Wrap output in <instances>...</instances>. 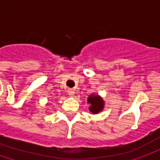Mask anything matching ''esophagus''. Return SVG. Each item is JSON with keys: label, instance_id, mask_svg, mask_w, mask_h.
<instances>
[{"label": "esophagus", "instance_id": "esophagus-1", "mask_svg": "<svg viewBox=\"0 0 160 160\" xmlns=\"http://www.w3.org/2000/svg\"><path fill=\"white\" fill-rule=\"evenodd\" d=\"M68 93L69 96L73 97V95H74V90L73 89H68Z\"/></svg>", "mask_w": 160, "mask_h": 160}]
</instances>
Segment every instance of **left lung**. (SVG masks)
Instances as JSON below:
<instances>
[{
  "instance_id": "1",
  "label": "left lung",
  "mask_w": 160,
  "mask_h": 160,
  "mask_svg": "<svg viewBox=\"0 0 160 160\" xmlns=\"http://www.w3.org/2000/svg\"><path fill=\"white\" fill-rule=\"evenodd\" d=\"M87 104H90L89 111L92 114H98L104 110V101L98 94L92 93L87 98Z\"/></svg>"
}]
</instances>
